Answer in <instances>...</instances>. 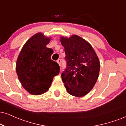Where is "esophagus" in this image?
Returning <instances> with one entry per match:
<instances>
[{
  "instance_id": "1",
  "label": "esophagus",
  "mask_w": 126,
  "mask_h": 126,
  "mask_svg": "<svg viewBox=\"0 0 126 126\" xmlns=\"http://www.w3.org/2000/svg\"><path fill=\"white\" fill-rule=\"evenodd\" d=\"M61 62H62L61 59H59V60H57V63H58L59 66H60V65H61Z\"/></svg>"
}]
</instances>
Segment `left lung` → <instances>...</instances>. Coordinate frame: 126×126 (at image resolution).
<instances>
[{"mask_svg":"<svg viewBox=\"0 0 126 126\" xmlns=\"http://www.w3.org/2000/svg\"><path fill=\"white\" fill-rule=\"evenodd\" d=\"M64 47L66 68L62 79L69 94L82 97L89 93L98 79L100 62L92 46L80 36L60 38Z\"/></svg>","mask_w":126,"mask_h":126,"instance_id":"left-lung-1","label":"left lung"}]
</instances>
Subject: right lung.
Segmentation results:
<instances>
[{
    "label": "right lung",
    "instance_id": "1",
    "mask_svg": "<svg viewBox=\"0 0 126 126\" xmlns=\"http://www.w3.org/2000/svg\"><path fill=\"white\" fill-rule=\"evenodd\" d=\"M50 41V38L41 32L35 34L24 44L17 58L16 72L19 81L32 95L47 92L53 77L59 74V66L51 60L53 49L47 47Z\"/></svg>",
    "mask_w": 126,
    "mask_h": 126
}]
</instances>
